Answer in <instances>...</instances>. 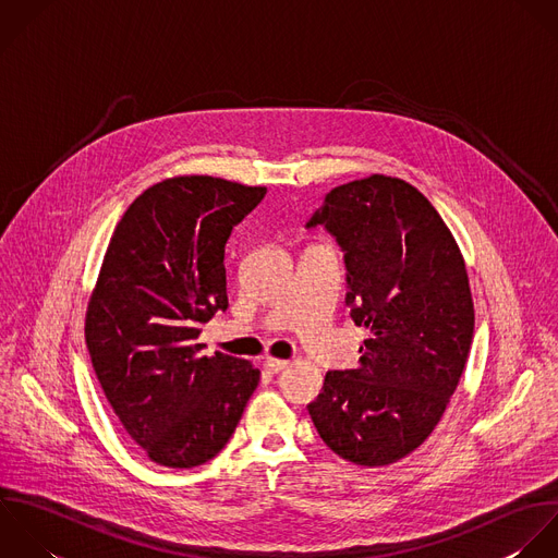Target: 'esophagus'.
Returning a JSON list of instances; mask_svg holds the SVG:
<instances>
[{
	"label": "esophagus",
	"mask_w": 558,
	"mask_h": 558,
	"mask_svg": "<svg viewBox=\"0 0 558 558\" xmlns=\"http://www.w3.org/2000/svg\"><path fill=\"white\" fill-rule=\"evenodd\" d=\"M289 367V363L287 361H280V359H267L265 361V369L269 372V374H278V372H282V369H287Z\"/></svg>",
	"instance_id": "1"
}]
</instances>
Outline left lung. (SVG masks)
<instances>
[{"label": "left lung", "instance_id": "left-lung-1", "mask_svg": "<svg viewBox=\"0 0 558 558\" xmlns=\"http://www.w3.org/2000/svg\"><path fill=\"white\" fill-rule=\"evenodd\" d=\"M335 236L345 306L369 337L356 369L328 372L306 407L324 444L365 468L396 463L439 424L474 339L465 260L409 182L372 175L332 189L306 221Z\"/></svg>", "mask_w": 558, "mask_h": 558}]
</instances>
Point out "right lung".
Segmentation results:
<instances>
[{"label":"right lung","mask_w":558,"mask_h":558,"mask_svg":"<svg viewBox=\"0 0 558 558\" xmlns=\"http://www.w3.org/2000/svg\"><path fill=\"white\" fill-rule=\"evenodd\" d=\"M263 186L184 175L143 191L117 223L86 311V348L125 433L165 468L230 441L260 372L204 356L199 326L228 308L226 243Z\"/></svg>","instance_id":"1"}]
</instances>
